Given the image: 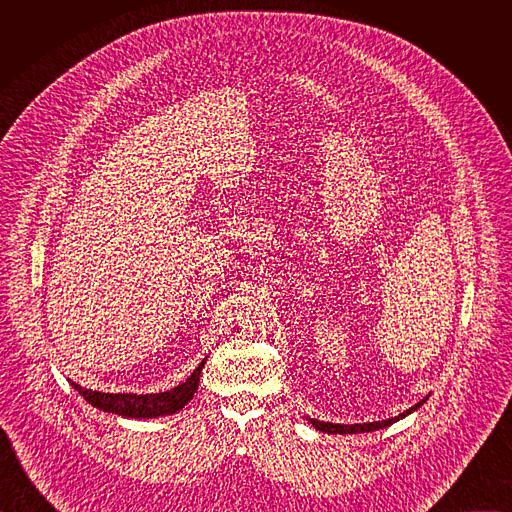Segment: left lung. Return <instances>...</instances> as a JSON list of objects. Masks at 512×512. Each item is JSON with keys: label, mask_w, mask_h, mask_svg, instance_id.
<instances>
[{"label": "left lung", "mask_w": 512, "mask_h": 512, "mask_svg": "<svg viewBox=\"0 0 512 512\" xmlns=\"http://www.w3.org/2000/svg\"><path fill=\"white\" fill-rule=\"evenodd\" d=\"M427 401V397H423L419 403H415L413 407H409L407 411H403V413H399L397 417H391V419H385V421H369V423H350V425H346V423H330V421H320V419H312V417H308V421L316 427V429H320V431H324V433H340V435H344V433H369V431H377V429H383V427H389V425H393L395 421H399V419H403V417H407L409 413H413V411H417L423 403Z\"/></svg>", "instance_id": "left-lung-1"}]
</instances>
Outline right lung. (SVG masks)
<instances>
[{"instance_id": "obj_1", "label": "right lung", "mask_w": 512, "mask_h": 512, "mask_svg": "<svg viewBox=\"0 0 512 512\" xmlns=\"http://www.w3.org/2000/svg\"><path fill=\"white\" fill-rule=\"evenodd\" d=\"M206 358L194 369V373L180 383L178 387L164 391V393H148V395H137V393H101L93 389H85L77 383L70 385L83 395L87 403L93 407L105 411V413H115L121 417H131V419H154V417H164L180 411L198 391L200 383V373L204 369Z\"/></svg>"}]
</instances>
